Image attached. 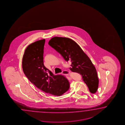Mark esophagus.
Returning <instances> with one entry per match:
<instances>
[{
    "label": "esophagus",
    "mask_w": 125,
    "mask_h": 125,
    "mask_svg": "<svg viewBox=\"0 0 125 125\" xmlns=\"http://www.w3.org/2000/svg\"><path fill=\"white\" fill-rule=\"evenodd\" d=\"M62 73L65 75H68L69 74H70V72H69V71H63L62 72Z\"/></svg>",
    "instance_id": "esophagus-1"
}]
</instances>
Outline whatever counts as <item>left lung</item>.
I'll use <instances>...</instances> for the list:
<instances>
[{"instance_id": "8db88e82", "label": "left lung", "mask_w": 125, "mask_h": 125, "mask_svg": "<svg viewBox=\"0 0 125 125\" xmlns=\"http://www.w3.org/2000/svg\"><path fill=\"white\" fill-rule=\"evenodd\" d=\"M48 44L61 54L66 61H71L70 70L80 73L90 91L96 93L99 80L95 67L78 44L71 39L59 37L52 38Z\"/></svg>"}]
</instances>
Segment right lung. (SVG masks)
<instances>
[{
	"label": "right lung",
	"instance_id": "obj_1",
	"mask_svg": "<svg viewBox=\"0 0 125 125\" xmlns=\"http://www.w3.org/2000/svg\"><path fill=\"white\" fill-rule=\"evenodd\" d=\"M45 39L30 44L22 57V67L25 75L37 88L54 96H60L68 91L70 83L62 75H54L44 66L43 49Z\"/></svg>",
	"mask_w": 125,
	"mask_h": 125
}]
</instances>
